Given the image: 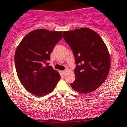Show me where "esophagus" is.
<instances>
[{"label": "esophagus", "instance_id": "esophagus-1", "mask_svg": "<svg viewBox=\"0 0 127 127\" xmlns=\"http://www.w3.org/2000/svg\"><path fill=\"white\" fill-rule=\"evenodd\" d=\"M68 72V70H64V71H62V73L64 75H65L66 73H67V72Z\"/></svg>", "mask_w": 127, "mask_h": 127}]
</instances>
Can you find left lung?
Wrapping results in <instances>:
<instances>
[{
	"instance_id": "obj_1",
	"label": "left lung",
	"mask_w": 127,
	"mask_h": 127,
	"mask_svg": "<svg viewBox=\"0 0 127 127\" xmlns=\"http://www.w3.org/2000/svg\"><path fill=\"white\" fill-rule=\"evenodd\" d=\"M65 41L73 51L76 78L72 89L82 94L94 91L105 80L110 68V58L100 36L88 28L65 31Z\"/></svg>"
}]
</instances>
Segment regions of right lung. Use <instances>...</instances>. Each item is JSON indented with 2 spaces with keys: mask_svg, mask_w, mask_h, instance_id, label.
I'll return each instance as SVG.
<instances>
[{
  "mask_svg": "<svg viewBox=\"0 0 127 127\" xmlns=\"http://www.w3.org/2000/svg\"><path fill=\"white\" fill-rule=\"evenodd\" d=\"M62 38V32L35 30L27 34L17 48L15 65L18 77L25 89L36 96L51 92L60 79L57 71L47 62Z\"/></svg>",
  "mask_w": 127,
  "mask_h": 127,
  "instance_id": "add662e5",
  "label": "right lung"
}]
</instances>
